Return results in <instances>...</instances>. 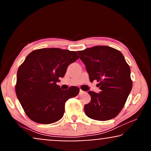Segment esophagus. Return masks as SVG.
Instances as JSON below:
<instances>
[{"mask_svg": "<svg viewBox=\"0 0 151 151\" xmlns=\"http://www.w3.org/2000/svg\"><path fill=\"white\" fill-rule=\"evenodd\" d=\"M83 93H85L84 91H83L82 90H80V95H82V94H83Z\"/></svg>", "mask_w": 151, "mask_h": 151, "instance_id": "obj_1", "label": "esophagus"}]
</instances>
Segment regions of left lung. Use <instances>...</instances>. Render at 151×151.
<instances>
[{
    "label": "left lung",
    "mask_w": 151,
    "mask_h": 151,
    "mask_svg": "<svg viewBox=\"0 0 151 151\" xmlns=\"http://www.w3.org/2000/svg\"><path fill=\"white\" fill-rule=\"evenodd\" d=\"M89 74L90 82H99L100 93L89 91L91 100L85 104L88 117L107 121L116 117L132 88L131 70L123 54L114 48L96 46L77 51Z\"/></svg>",
    "instance_id": "left-lung-1"
}]
</instances>
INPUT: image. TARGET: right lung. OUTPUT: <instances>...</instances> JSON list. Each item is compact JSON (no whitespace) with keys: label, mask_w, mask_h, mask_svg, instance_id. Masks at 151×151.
<instances>
[{"label":"right lung","mask_w":151,"mask_h":151,"mask_svg":"<svg viewBox=\"0 0 151 151\" xmlns=\"http://www.w3.org/2000/svg\"><path fill=\"white\" fill-rule=\"evenodd\" d=\"M79 56L76 51L44 48L32 51L17 70L15 93L27 116L32 121L49 124L63 117L65 103L77 96L80 89H61L57 83L67 68Z\"/></svg>","instance_id":"1"}]
</instances>
